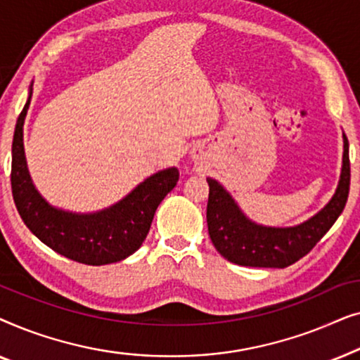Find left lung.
I'll return each instance as SVG.
<instances>
[{
    "mask_svg": "<svg viewBox=\"0 0 360 360\" xmlns=\"http://www.w3.org/2000/svg\"><path fill=\"white\" fill-rule=\"evenodd\" d=\"M344 139L342 169L336 193L324 208L304 223L292 228H270L250 221L224 186L214 179L210 185L206 223L218 252L229 262L244 267H288L316 245L342 213L351 185L349 142Z\"/></svg>",
    "mask_w": 360,
    "mask_h": 360,
    "instance_id": "8db88e82",
    "label": "left lung"
}]
</instances>
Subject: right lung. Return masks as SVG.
<instances>
[{"label": "right lung", "instance_id": "right-lung-1", "mask_svg": "<svg viewBox=\"0 0 360 360\" xmlns=\"http://www.w3.org/2000/svg\"><path fill=\"white\" fill-rule=\"evenodd\" d=\"M31 96L32 88L14 129L11 162L13 198L24 224L52 250L75 262L105 265L129 257L144 243L157 206L179 181V170L157 172L116 205L96 213L53 208L34 186L24 155L22 126Z\"/></svg>", "mask_w": 360, "mask_h": 360}]
</instances>
